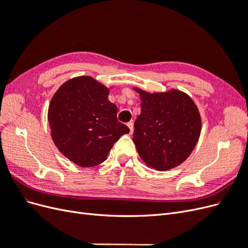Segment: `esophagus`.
Masks as SVG:
<instances>
[{"mask_svg": "<svg viewBox=\"0 0 248 248\" xmlns=\"http://www.w3.org/2000/svg\"><path fill=\"white\" fill-rule=\"evenodd\" d=\"M127 126L129 127V129H130V134L133 132V123L132 122H129V123H127Z\"/></svg>", "mask_w": 248, "mask_h": 248, "instance_id": "obj_1", "label": "esophagus"}]
</instances>
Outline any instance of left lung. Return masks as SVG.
I'll return each instance as SVG.
<instances>
[{
  "mask_svg": "<svg viewBox=\"0 0 248 248\" xmlns=\"http://www.w3.org/2000/svg\"><path fill=\"white\" fill-rule=\"evenodd\" d=\"M140 94V115L134 122L133 142L149 168L169 170L184 162L197 146L202 119L196 103L184 92Z\"/></svg>",
  "mask_w": 248,
  "mask_h": 248,
  "instance_id": "obj_1",
  "label": "left lung"
}]
</instances>
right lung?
Listing matches in <instances>:
<instances>
[{"label": "right lung", "instance_id": "right-lung-1", "mask_svg": "<svg viewBox=\"0 0 248 248\" xmlns=\"http://www.w3.org/2000/svg\"><path fill=\"white\" fill-rule=\"evenodd\" d=\"M109 89L91 77L65 81L48 107L51 139L65 157L81 168L107 160L115 142L129 128L117 119Z\"/></svg>", "mask_w": 248, "mask_h": 248}]
</instances>
